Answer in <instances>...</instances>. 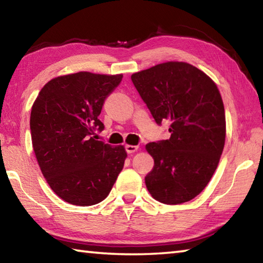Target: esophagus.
Returning a JSON list of instances; mask_svg holds the SVG:
<instances>
[{
    "label": "esophagus",
    "instance_id": "1",
    "mask_svg": "<svg viewBox=\"0 0 263 263\" xmlns=\"http://www.w3.org/2000/svg\"><path fill=\"white\" fill-rule=\"evenodd\" d=\"M138 149V146H133V145H125V151L127 154H132L135 153Z\"/></svg>",
    "mask_w": 263,
    "mask_h": 263
}]
</instances>
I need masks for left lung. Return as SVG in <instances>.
Wrapping results in <instances>:
<instances>
[{"label": "left lung", "mask_w": 263, "mask_h": 263, "mask_svg": "<svg viewBox=\"0 0 263 263\" xmlns=\"http://www.w3.org/2000/svg\"><path fill=\"white\" fill-rule=\"evenodd\" d=\"M131 80L155 123L168 122L171 137L146 145L154 167L145 177L149 194L182 204L201 194L224 149L225 110L215 82L186 62H164Z\"/></svg>", "instance_id": "8db88e82"}]
</instances>
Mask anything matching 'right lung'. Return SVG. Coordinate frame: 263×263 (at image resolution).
<instances>
[{
    "instance_id": "right-lung-1",
    "label": "right lung",
    "mask_w": 263,
    "mask_h": 263,
    "mask_svg": "<svg viewBox=\"0 0 263 263\" xmlns=\"http://www.w3.org/2000/svg\"><path fill=\"white\" fill-rule=\"evenodd\" d=\"M123 75L80 72L51 80L31 110L33 151L51 189L65 202L89 206L112 189L126 158L123 146L96 140L103 104Z\"/></svg>"
}]
</instances>
